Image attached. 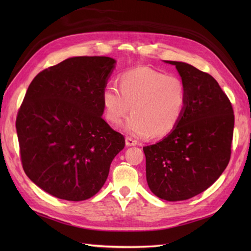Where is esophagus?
I'll return each mask as SVG.
<instances>
[{
  "label": "esophagus",
  "mask_w": 251,
  "mask_h": 251,
  "mask_svg": "<svg viewBox=\"0 0 251 251\" xmlns=\"http://www.w3.org/2000/svg\"><path fill=\"white\" fill-rule=\"evenodd\" d=\"M125 142H126L127 147H134V146H137V143H138L137 140L132 139V138H130V137H126Z\"/></svg>",
  "instance_id": "esophagus-1"
}]
</instances>
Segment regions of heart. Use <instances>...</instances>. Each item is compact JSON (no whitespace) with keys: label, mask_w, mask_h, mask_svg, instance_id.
I'll return each instance as SVG.
<instances>
[{"label":"heart","mask_w":251,"mask_h":251,"mask_svg":"<svg viewBox=\"0 0 251 251\" xmlns=\"http://www.w3.org/2000/svg\"><path fill=\"white\" fill-rule=\"evenodd\" d=\"M120 91L108 85L101 93L103 114L119 126L128 115L125 130L135 137L161 138L177 126L186 103L185 84L177 75L139 67L121 73Z\"/></svg>","instance_id":"b5f03b06"}]
</instances>
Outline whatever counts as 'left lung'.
<instances>
[{
	"instance_id": "left-lung-1",
	"label": "left lung",
	"mask_w": 251,
	"mask_h": 251,
	"mask_svg": "<svg viewBox=\"0 0 251 251\" xmlns=\"http://www.w3.org/2000/svg\"><path fill=\"white\" fill-rule=\"evenodd\" d=\"M165 62L176 66L185 84V108L175 129L143 152L152 193L178 201L204 192L225 172L231 157L234 112L210 74L185 62Z\"/></svg>"
}]
</instances>
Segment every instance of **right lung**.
<instances>
[{
  "label": "right lung",
  "instance_id": "right-lung-1",
  "mask_svg": "<svg viewBox=\"0 0 251 251\" xmlns=\"http://www.w3.org/2000/svg\"><path fill=\"white\" fill-rule=\"evenodd\" d=\"M110 57H72L40 72L16 120L21 163L32 182L60 200L97 194L125 139L102 117Z\"/></svg>",
  "mask_w": 251,
  "mask_h": 251
}]
</instances>
